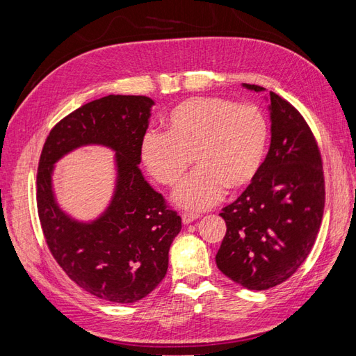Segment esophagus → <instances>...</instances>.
Returning <instances> with one entry per match:
<instances>
[{
    "label": "esophagus",
    "instance_id": "1",
    "mask_svg": "<svg viewBox=\"0 0 356 356\" xmlns=\"http://www.w3.org/2000/svg\"><path fill=\"white\" fill-rule=\"evenodd\" d=\"M199 217H200V215L195 213V212H182L181 213V218H182V222H184V224L193 222L195 220H197Z\"/></svg>",
    "mask_w": 356,
    "mask_h": 356
}]
</instances>
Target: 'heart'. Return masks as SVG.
Listing matches in <instances>:
<instances>
[{"label":"heart","instance_id":"1","mask_svg":"<svg viewBox=\"0 0 356 356\" xmlns=\"http://www.w3.org/2000/svg\"><path fill=\"white\" fill-rule=\"evenodd\" d=\"M268 139L264 113L254 104L227 98H191L168 115L166 132L148 131L141 159L159 184L175 187L193 160L197 169L177 193L188 209H207L225 188L236 193L250 187L263 166Z\"/></svg>","mask_w":356,"mask_h":356}]
</instances>
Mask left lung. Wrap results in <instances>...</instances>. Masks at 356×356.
<instances>
[{
    "label": "left lung",
    "mask_w": 356,
    "mask_h": 356,
    "mask_svg": "<svg viewBox=\"0 0 356 356\" xmlns=\"http://www.w3.org/2000/svg\"><path fill=\"white\" fill-rule=\"evenodd\" d=\"M268 96L270 149L252 184L222 208L227 232L215 257L225 276L255 291L285 282L305 263L325 204L322 157L314 134L296 106L275 92Z\"/></svg>",
    "instance_id": "left-lung-1"
}]
</instances>
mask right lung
<instances>
[{"label": "right lung", "instance_id": "1", "mask_svg": "<svg viewBox=\"0 0 356 356\" xmlns=\"http://www.w3.org/2000/svg\"><path fill=\"white\" fill-rule=\"evenodd\" d=\"M153 99L110 95L63 117L42 145L37 170V208L42 234L62 270L86 293L111 301L135 303L161 282L169 248L181 230V217L144 179L141 143ZM115 149L118 187L101 219L90 225L71 220L51 190L52 163L80 145Z\"/></svg>", "mask_w": 356, "mask_h": 356}]
</instances>
